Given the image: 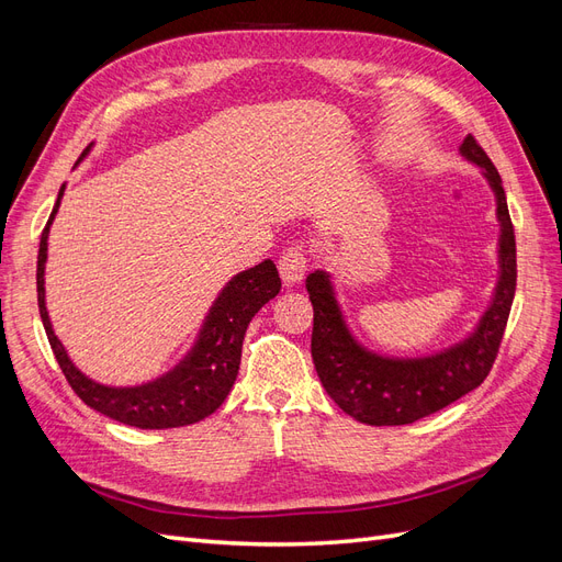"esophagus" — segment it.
Returning a JSON list of instances; mask_svg holds the SVG:
<instances>
[{
    "instance_id": "esophagus-1",
    "label": "esophagus",
    "mask_w": 562,
    "mask_h": 562,
    "mask_svg": "<svg viewBox=\"0 0 562 562\" xmlns=\"http://www.w3.org/2000/svg\"><path fill=\"white\" fill-rule=\"evenodd\" d=\"M279 271L285 285L302 281V277L307 274V252H304V244H291L283 248L279 258Z\"/></svg>"
}]
</instances>
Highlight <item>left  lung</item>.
I'll return each instance as SVG.
<instances>
[{
  "mask_svg": "<svg viewBox=\"0 0 562 562\" xmlns=\"http://www.w3.org/2000/svg\"><path fill=\"white\" fill-rule=\"evenodd\" d=\"M462 155L485 168L497 194L502 223V277L497 293L479 330L467 342L429 359H382L366 351L347 330L326 271H314L307 277V291L314 304L312 356L321 384L347 415L370 427H401L443 411L446 405L483 384L499 353L516 293V234L497 168L471 133L462 143Z\"/></svg>",
  "mask_w": 562,
  "mask_h": 562,
  "instance_id": "left-lung-1",
  "label": "left lung"
}]
</instances>
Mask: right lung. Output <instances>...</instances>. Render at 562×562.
<instances>
[{"mask_svg": "<svg viewBox=\"0 0 562 562\" xmlns=\"http://www.w3.org/2000/svg\"><path fill=\"white\" fill-rule=\"evenodd\" d=\"M91 147V145H89ZM89 147L83 149L87 155ZM81 155V157H83ZM65 187H60L58 201L48 215V223L40 239L37 255V302L48 345L54 349L63 375L75 389V394L93 411L103 413L116 422L138 429H176L194 424L215 413L227 398L241 363V345L250 318L281 291L279 269L271 260L255 265L248 271L236 274L225 291L217 295L206 323L199 333L196 345L184 356V361L157 382L133 389L103 386L83 375L67 359V351L50 328L46 302H44V265L48 227L60 206Z\"/></svg>", "mask_w": 562, "mask_h": 562, "instance_id": "1", "label": "right lung"}]
</instances>
